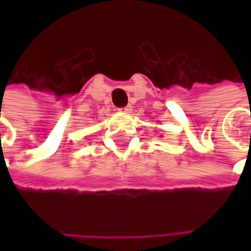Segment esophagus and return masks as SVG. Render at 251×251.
<instances>
[{"label":"esophagus","instance_id":"esophagus-1","mask_svg":"<svg viewBox=\"0 0 251 251\" xmlns=\"http://www.w3.org/2000/svg\"><path fill=\"white\" fill-rule=\"evenodd\" d=\"M131 109H133V107H131L130 104H127L126 107H122V109H118V110H120L121 113H125V114H127V113H130Z\"/></svg>","mask_w":251,"mask_h":251}]
</instances>
